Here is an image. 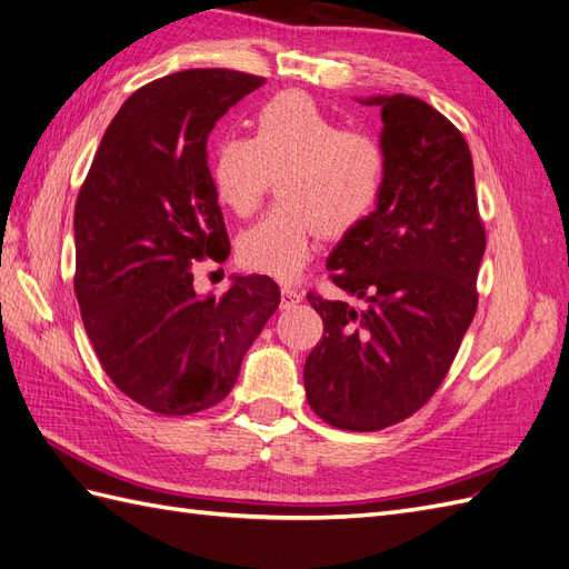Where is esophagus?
I'll use <instances>...</instances> for the list:
<instances>
[{"label": "esophagus", "mask_w": 569, "mask_h": 569, "mask_svg": "<svg viewBox=\"0 0 569 569\" xmlns=\"http://www.w3.org/2000/svg\"><path fill=\"white\" fill-rule=\"evenodd\" d=\"M299 301H303V295L299 289L282 287V309H291V306H297Z\"/></svg>", "instance_id": "obj_1"}]
</instances>
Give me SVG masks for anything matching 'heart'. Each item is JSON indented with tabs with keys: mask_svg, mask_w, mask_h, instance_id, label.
Segmentation results:
<instances>
[{
	"mask_svg": "<svg viewBox=\"0 0 569 569\" xmlns=\"http://www.w3.org/2000/svg\"><path fill=\"white\" fill-rule=\"evenodd\" d=\"M388 170V150L373 133L345 131L309 96L280 93L260 104L253 138L227 136L214 146L210 183L227 210L249 214L280 177L282 203L243 229L237 256L243 268L289 282L320 232L342 239L371 218Z\"/></svg>",
	"mask_w": 569,
	"mask_h": 569,
	"instance_id": "b5f03b06",
	"label": "heart"
}]
</instances>
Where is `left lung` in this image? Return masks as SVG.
<instances>
[{"label": "left lung", "instance_id": "left-lung-1", "mask_svg": "<svg viewBox=\"0 0 569 569\" xmlns=\"http://www.w3.org/2000/svg\"><path fill=\"white\" fill-rule=\"evenodd\" d=\"M380 107L388 181L376 212L328 258L332 282L363 301L309 291L322 340L306 359L311 409L342 431L405 421L438 390L469 330L486 232L465 136L405 93L361 98Z\"/></svg>", "mask_w": 569, "mask_h": 569}]
</instances>
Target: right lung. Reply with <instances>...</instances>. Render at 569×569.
Returning <instances> with one entry per match:
<instances>
[{
  "label": "right lung",
  "mask_w": 569,
  "mask_h": 569,
  "mask_svg": "<svg viewBox=\"0 0 569 569\" xmlns=\"http://www.w3.org/2000/svg\"><path fill=\"white\" fill-rule=\"evenodd\" d=\"M263 83L189 69L138 88L107 127L76 201L73 289L86 332L114 386L164 417L224 399L280 306L268 274H234L214 299L196 295L191 272L193 260L229 256L208 136Z\"/></svg>",
  "instance_id": "right-lung-1"
}]
</instances>
